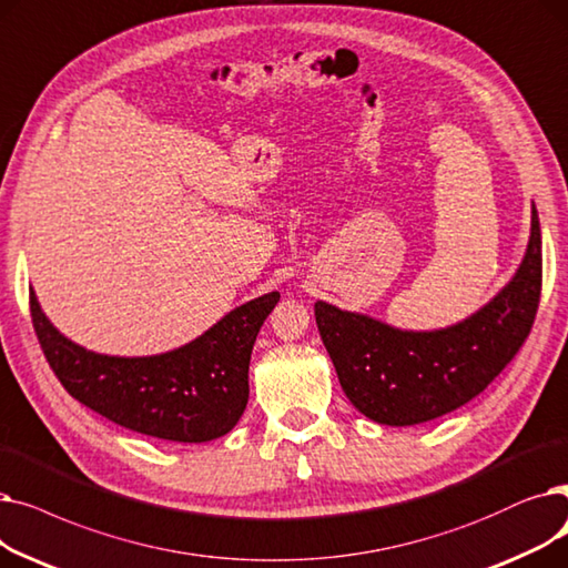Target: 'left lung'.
Segmentation results:
<instances>
[{"label":"left lung","mask_w":568,"mask_h":568,"mask_svg":"<svg viewBox=\"0 0 568 568\" xmlns=\"http://www.w3.org/2000/svg\"><path fill=\"white\" fill-rule=\"evenodd\" d=\"M541 226L531 207L527 254L495 298L444 331L409 333L318 301L316 326L354 407L382 425H416L463 407L518 354L541 301Z\"/></svg>","instance_id":"obj_1"}]
</instances>
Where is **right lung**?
I'll return each instance as SVG.
<instances>
[{"mask_svg": "<svg viewBox=\"0 0 568 568\" xmlns=\"http://www.w3.org/2000/svg\"><path fill=\"white\" fill-rule=\"evenodd\" d=\"M280 293L235 307L169 354L103 356L67 339L30 291L34 333L48 365L71 397L103 418L154 439L203 444L235 427L250 399V358Z\"/></svg>", "mask_w": 568, "mask_h": 568, "instance_id": "1", "label": "right lung"}]
</instances>
